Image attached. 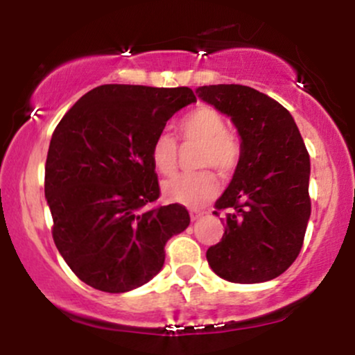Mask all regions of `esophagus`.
Here are the masks:
<instances>
[{"label":"esophagus","instance_id":"34e87169","mask_svg":"<svg viewBox=\"0 0 355 355\" xmlns=\"http://www.w3.org/2000/svg\"><path fill=\"white\" fill-rule=\"evenodd\" d=\"M203 214H205V211H200V210H191V211H190V218H191V222H195V220L202 218V217H203Z\"/></svg>","mask_w":355,"mask_h":355}]
</instances>
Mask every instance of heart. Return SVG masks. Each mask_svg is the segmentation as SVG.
Segmentation results:
<instances>
[{
	"instance_id": "heart-1",
	"label": "heart",
	"mask_w": 355,
	"mask_h": 355,
	"mask_svg": "<svg viewBox=\"0 0 355 355\" xmlns=\"http://www.w3.org/2000/svg\"><path fill=\"white\" fill-rule=\"evenodd\" d=\"M178 137L182 144L197 145L195 166L198 172L177 175L164 183V197L168 202L198 209L214 198L218 190L215 170L222 177H230L240 164L242 141L237 133L227 130L222 113L209 105H200L178 123ZM150 160L155 172L172 175L177 168V141L166 133H160L150 146Z\"/></svg>"
}]
</instances>
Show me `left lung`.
Returning <instances> with one entry per match:
<instances>
[{
    "mask_svg": "<svg viewBox=\"0 0 355 355\" xmlns=\"http://www.w3.org/2000/svg\"><path fill=\"white\" fill-rule=\"evenodd\" d=\"M242 138L230 185L215 202L225 232L207 250L211 270L235 284L275 279L294 263L311 217V160L294 118L279 101L243 85L197 88Z\"/></svg>",
    "mask_w": 355,
    "mask_h": 355,
    "instance_id": "obj_1",
    "label": "left lung"
}]
</instances>
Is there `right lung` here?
Instances as JSON below:
<instances>
[{
	"label": "right lung",
	"instance_id": "1",
	"mask_svg": "<svg viewBox=\"0 0 355 355\" xmlns=\"http://www.w3.org/2000/svg\"><path fill=\"white\" fill-rule=\"evenodd\" d=\"M197 101L187 87L101 85L64 113L44 165L53 240L81 282L120 294L162 270L165 243L189 227L180 203L160 197L150 146L178 110Z\"/></svg>",
	"mask_w": 355,
	"mask_h": 355
}]
</instances>
